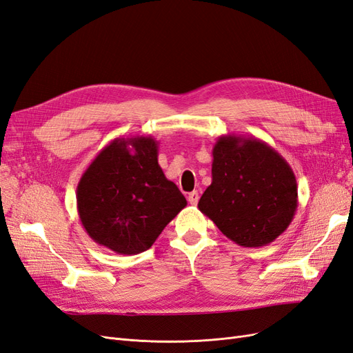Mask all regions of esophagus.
Returning a JSON list of instances; mask_svg holds the SVG:
<instances>
[{
    "label": "esophagus",
    "mask_w": 353,
    "mask_h": 353,
    "mask_svg": "<svg viewBox=\"0 0 353 353\" xmlns=\"http://www.w3.org/2000/svg\"><path fill=\"white\" fill-rule=\"evenodd\" d=\"M188 201H189L190 205H198V202H199V193H198L196 190L190 192V193L188 194Z\"/></svg>",
    "instance_id": "obj_1"
}]
</instances>
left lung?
Listing matches in <instances>:
<instances>
[{"instance_id":"8db88e82","label":"left lung","mask_w":353,"mask_h":353,"mask_svg":"<svg viewBox=\"0 0 353 353\" xmlns=\"http://www.w3.org/2000/svg\"><path fill=\"white\" fill-rule=\"evenodd\" d=\"M212 183L198 203L225 237L243 247L275 241L298 206L291 165L262 139L223 135L212 150Z\"/></svg>"}]
</instances>
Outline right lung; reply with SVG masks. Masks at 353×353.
<instances>
[{"label":"right lung","mask_w":353,"mask_h":353,"mask_svg":"<svg viewBox=\"0 0 353 353\" xmlns=\"http://www.w3.org/2000/svg\"><path fill=\"white\" fill-rule=\"evenodd\" d=\"M188 205L159 164L152 137L114 138L77 186V210L90 239L117 254L148 250Z\"/></svg>","instance_id":"right-lung-1"}]
</instances>
